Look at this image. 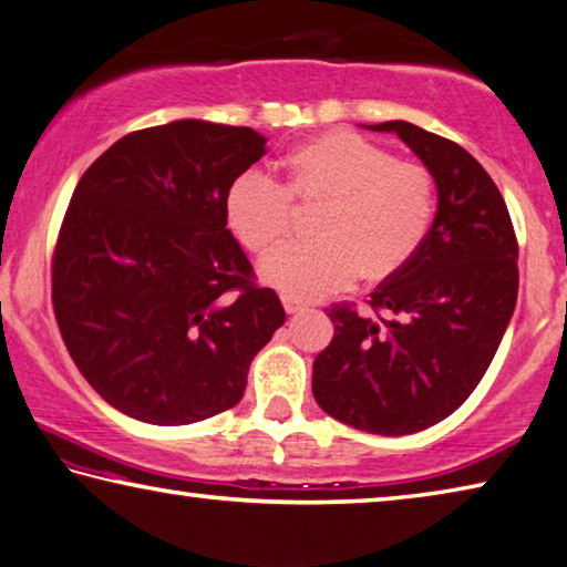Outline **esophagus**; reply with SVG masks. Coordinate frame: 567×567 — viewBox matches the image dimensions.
Listing matches in <instances>:
<instances>
[{"mask_svg": "<svg viewBox=\"0 0 567 567\" xmlns=\"http://www.w3.org/2000/svg\"><path fill=\"white\" fill-rule=\"evenodd\" d=\"M282 305H285L287 316H298V312L308 310V302L300 300V298H295V295H282Z\"/></svg>", "mask_w": 567, "mask_h": 567, "instance_id": "34e87169", "label": "esophagus"}]
</instances>
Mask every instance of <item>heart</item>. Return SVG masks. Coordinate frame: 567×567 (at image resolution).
<instances>
[{
  "instance_id": "obj_1",
  "label": "heart",
  "mask_w": 567,
  "mask_h": 567,
  "mask_svg": "<svg viewBox=\"0 0 567 567\" xmlns=\"http://www.w3.org/2000/svg\"><path fill=\"white\" fill-rule=\"evenodd\" d=\"M287 184L245 171L224 194V217L247 249H272L292 224V204L320 202L310 231L265 257L262 280L295 298L343 290L358 275L383 280L411 262L436 217L431 171L381 143L330 131L285 156Z\"/></svg>"
}]
</instances>
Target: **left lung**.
Instances as JSON below:
<instances>
[{"label":"left lung","mask_w":567,"mask_h":567,"mask_svg":"<svg viewBox=\"0 0 567 567\" xmlns=\"http://www.w3.org/2000/svg\"><path fill=\"white\" fill-rule=\"evenodd\" d=\"M396 133L434 176L424 245L371 292V312L336 305L330 346L312 363L318 406L368 434L403 436L454 413L487 373L517 302V239L507 204L460 143L406 121Z\"/></svg>","instance_id":"1"}]
</instances>
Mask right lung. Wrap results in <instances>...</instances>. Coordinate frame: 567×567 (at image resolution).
Segmentation results:
<instances>
[{
    "label": "right lung",
    "mask_w": 567,
    "mask_h": 567,
    "mask_svg": "<svg viewBox=\"0 0 567 567\" xmlns=\"http://www.w3.org/2000/svg\"><path fill=\"white\" fill-rule=\"evenodd\" d=\"M265 154L257 131L182 118L115 141L78 182L52 305L80 373L125 416L184 426L231 409L285 322L224 217Z\"/></svg>",
    "instance_id": "1"
}]
</instances>
